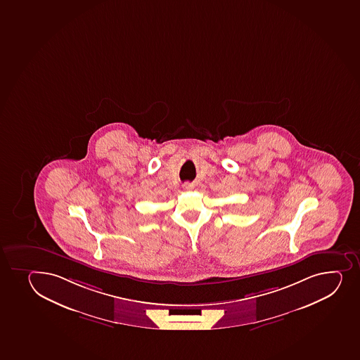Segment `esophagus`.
Segmentation results:
<instances>
[{"label": "esophagus", "instance_id": "esophagus-1", "mask_svg": "<svg viewBox=\"0 0 360 360\" xmlns=\"http://www.w3.org/2000/svg\"><path fill=\"white\" fill-rule=\"evenodd\" d=\"M183 188L186 190H191L193 189V186L191 183H186V184H183Z\"/></svg>", "mask_w": 360, "mask_h": 360}]
</instances>
